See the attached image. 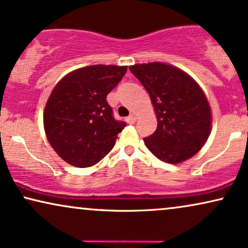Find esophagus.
<instances>
[{"label":"esophagus","mask_w":248,"mask_h":248,"mask_svg":"<svg viewBox=\"0 0 248 248\" xmlns=\"http://www.w3.org/2000/svg\"><path fill=\"white\" fill-rule=\"evenodd\" d=\"M136 121H137V117L134 116V115H130V116L126 117V122H127V123H130V124L136 123Z\"/></svg>","instance_id":"1"}]
</instances>
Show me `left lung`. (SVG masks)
Here are the masks:
<instances>
[{"label":"left lung","mask_w":248,"mask_h":248,"mask_svg":"<svg viewBox=\"0 0 248 248\" xmlns=\"http://www.w3.org/2000/svg\"><path fill=\"white\" fill-rule=\"evenodd\" d=\"M130 70L149 93L156 112V131L143 139L148 149L169 164L191 158L211 133V107L201 86L167 63H138Z\"/></svg>","instance_id":"1"}]
</instances>
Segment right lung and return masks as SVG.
Listing matches in <instances>:
<instances>
[{
  "mask_svg": "<svg viewBox=\"0 0 248 248\" xmlns=\"http://www.w3.org/2000/svg\"><path fill=\"white\" fill-rule=\"evenodd\" d=\"M126 70L115 65L83 67L54 86L44 109V130L54 152L70 165L92 166L114 148L126 124L112 116L107 94Z\"/></svg>",
  "mask_w": 248,
  "mask_h": 248,
  "instance_id": "right-lung-1",
  "label": "right lung"
}]
</instances>
